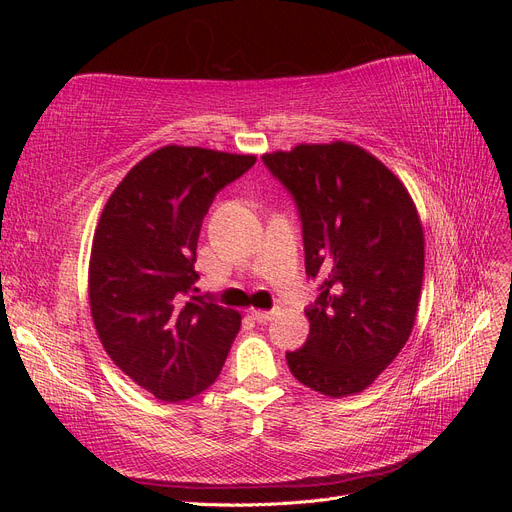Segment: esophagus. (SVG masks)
Returning a JSON list of instances; mask_svg holds the SVG:
<instances>
[{"instance_id":"1","label":"esophagus","mask_w":512,"mask_h":512,"mask_svg":"<svg viewBox=\"0 0 512 512\" xmlns=\"http://www.w3.org/2000/svg\"><path fill=\"white\" fill-rule=\"evenodd\" d=\"M273 316H275L273 309H271V312H267V309H254V312H252V318L260 324H267L269 320H273Z\"/></svg>"}]
</instances>
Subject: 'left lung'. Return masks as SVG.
Listing matches in <instances>:
<instances>
[{
  "mask_svg": "<svg viewBox=\"0 0 512 512\" xmlns=\"http://www.w3.org/2000/svg\"><path fill=\"white\" fill-rule=\"evenodd\" d=\"M303 222L305 271L320 277L292 376L327 397L365 391L406 346L425 271V235L406 185L363 147L301 143L262 156Z\"/></svg>",
  "mask_w": 512,
  "mask_h": 512,
  "instance_id": "obj_1",
  "label": "left lung"
}]
</instances>
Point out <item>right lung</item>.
Returning a JSON list of instances; mask_svg holds the SVG:
<instances>
[{"label":"right lung","instance_id":"add662e5","mask_svg":"<svg viewBox=\"0 0 512 512\" xmlns=\"http://www.w3.org/2000/svg\"><path fill=\"white\" fill-rule=\"evenodd\" d=\"M252 153L166 145L108 196L89 258V307L113 363L156 399H190L218 380L241 314L192 294L200 226Z\"/></svg>","mask_w":512,"mask_h":512}]
</instances>
